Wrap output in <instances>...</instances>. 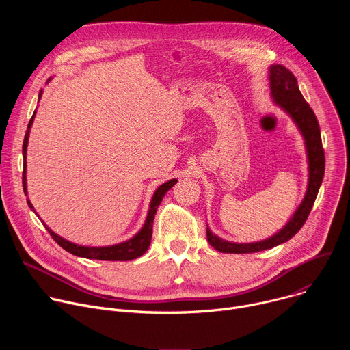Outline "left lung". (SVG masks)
<instances>
[{
	"mask_svg": "<svg viewBox=\"0 0 350 350\" xmlns=\"http://www.w3.org/2000/svg\"><path fill=\"white\" fill-rule=\"evenodd\" d=\"M269 80H270V90H271L270 95L273 98V103L277 107H280L293 120V123L296 124V127L299 129V131H301L305 139L308 165H309L308 189H306L304 201L295 211L289 221L277 234L271 235L267 239L258 241V242H249V243L230 242L213 234L206 224V235H208L209 243L216 249V251L223 254L260 252L291 239L299 230L302 228V226L308 220V216L313 208L320 185L323 183L325 158H324V149L321 144L320 126L313 109L305 101L301 91H299L296 77L285 66L271 65L269 68Z\"/></svg>",
	"mask_w": 350,
	"mask_h": 350,
	"instance_id": "left-lung-1",
	"label": "left lung"
}]
</instances>
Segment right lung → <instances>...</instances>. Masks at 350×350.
Here are the masks:
<instances>
[{"instance_id": "right-lung-1", "label": "right lung", "mask_w": 350, "mask_h": 350, "mask_svg": "<svg viewBox=\"0 0 350 350\" xmlns=\"http://www.w3.org/2000/svg\"><path fill=\"white\" fill-rule=\"evenodd\" d=\"M51 80V79H49ZM48 80V81H49ZM46 81V83H48ZM42 91H40L38 94V99L41 98ZM36 116V111L29 122L27 130H26V135L23 139V191L25 195H27V183H26V155H27V144H29V135H30V127L33 124ZM177 183V178L169 180L166 183H163L162 185H159L157 188V191L152 195L151 204H149V209H148V215L145 219L144 226L141 227V230L131 237L127 241H123L120 243H115V245H109V246H84V245H77L73 243L65 238H62L61 235L55 234L51 228H49L44 221L42 224L45 226V228L48 230V232L51 234V237L55 239V242H58L59 246H62L65 251H68L69 254L75 255V256H80V258H85V259H95V260H112V262H126V260H133L135 258L142 256L146 251L149 245H151V238H152V226H154V219L157 215V211L162 202L163 196L166 195V192ZM27 205L29 208L34 211L31 202L27 199ZM37 215V213H36Z\"/></svg>"}]
</instances>
